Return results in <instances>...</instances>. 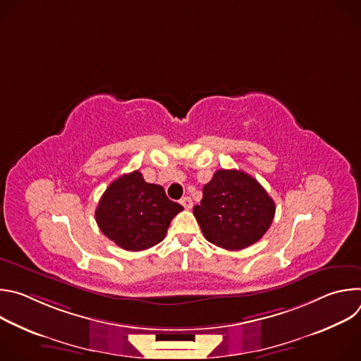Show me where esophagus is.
Returning <instances> with one entry per match:
<instances>
[{
	"label": "esophagus",
	"mask_w": 361,
	"mask_h": 361,
	"mask_svg": "<svg viewBox=\"0 0 361 361\" xmlns=\"http://www.w3.org/2000/svg\"><path fill=\"white\" fill-rule=\"evenodd\" d=\"M181 204H183V207L184 209H187V210H190L191 207H192V200H191V197H183L181 198Z\"/></svg>",
	"instance_id": "obj_1"
}]
</instances>
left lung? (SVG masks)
Returning a JSON list of instances; mask_svg holds the SVG:
<instances>
[{
  "mask_svg": "<svg viewBox=\"0 0 361 361\" xmlns=\"http://www.w3.org/2000/svg\"><path fill=\"white\" fill-rule=\"evenodd\" d=\"M204 237L226 250H243L270 228L276 204L263 185L240 170H219L194 205Z\"/></svg>",
  "mask_w": 361,
  "mask_h": 361,
  "instance_id": "left-lung-1",
  "label": "left lung"
}]
</instances>
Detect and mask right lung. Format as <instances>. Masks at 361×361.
Wrapping results in <instances>:
<instances>
[{
	"mask_svg": "<svg viewBox=\"0 0 361 361\" xmlns=\"http://www.w3.org/2000/svg\"><path fill=\"white\" fill-rule=\"evenodd\" d=\"M183 205L171 201L161 185L145 183L137 170L113 181L102 194L95 221L118 247L141 251L164 240Z\"/></svg>",
	"mask_w": 361,
	"mask_h": 361,
	"instance_id": "add662e5",
	"label": "right lung"
}]
</instances>
